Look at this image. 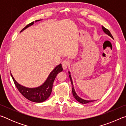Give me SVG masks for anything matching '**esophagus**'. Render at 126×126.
<instances>
[{
    "label": "esophagus",
    "mask_w": 126,
    "mask_h": 126,
    "mask_svg": "<svg viewBox=\"0 0 126 126\" xmlns=\"http://www.w3.org/2000/svg\"><path fill=\"white\" fill-rule=\"evenodd\" d=\"M62 67L63 69H66L68 67V66L69 65V62L68 61H64L62 63Z\"/></svg>",
    "instance_id": "obj_1"
}]
</instances>
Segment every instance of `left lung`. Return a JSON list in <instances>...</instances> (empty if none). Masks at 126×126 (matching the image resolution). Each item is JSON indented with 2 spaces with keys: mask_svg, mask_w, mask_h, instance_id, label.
Masks as SVG:
<instances>
[{
  "mask_svg": "<svg viewBox=\"0 0 126 126\" xmlns=\"http://www.w3.org/2000/svg\"><path fill=\"white\" fill-rule=\"evenodd\" d=\"M102 30H103V31L104 32V33H106V34L109 35L110 37L112 38L113 39V36L111 34H110V32L108 31L107 29H106V28H104L103 26H102ZM68 73H69V77L70 80H71V83H72V93H73V97H74V98H75L78 102H79V103H82V104H86V103H89V102L94 101H88V100H85V99L81 98L80 97L78 96V95H77V94L76 93V91H75V89H74V85H73V80H72V77H71V73H70V72H68Z\"/></svg>",
  "mask_w": 126,
  "mask_h": 126,
  "instance_id": "1",
  "label": "left lung"
}]
</instances>
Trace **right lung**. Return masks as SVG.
<instances>
[{"instance_id": "right-lung-1", "label": "right lung", "mask_w": 126, "mask_h": 126, "mask_svg": "<svg viewBox=\"0 0 126 126\" xmlns=\"http://www.w3.org/2000/svg\"><path fill=\"white\" fill-rule=\"evenodd\" d=\"M41 20H35V22H37L38 21ZM34 22H33L28 24L26 27H25L20 32H22L25 29H26L27 28L32 26L34 24ZM63 71L62 66L61 64H59L55 67L54 69L50 72V74H49L47 79L43 83L41 86H40L35 88H28L22 86V85L18 83L15 80L12 74L10 73L12 77L13 80L14 81V83L16 85L17 89L20 92V93L26 98L29 101L33 102H37V103H40L45 101L49 97L52 91L53 84L54 82L55 77L58 73Z\"/></svg>"}]
</instances>
